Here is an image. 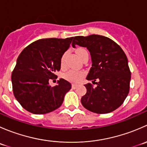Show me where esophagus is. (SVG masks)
Returning <instances> with one entry per match:
<instances>
[{
  "instance_id": "obj_1",
  "label": "esophagus",
  "mask_w": 147,
  "mask_h": 147,
  "mask_svg": "<svg viewBox=\"0 0 147 147\" xmlns=\"http://www.w3.org/2000/svg\"><path fill=\"white\" fill-rule=\"evenodd\" d=\"M78 84H72V89H75V88H77V87H78Z\"/></svg>"
}]
</instances>
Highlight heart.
<instances>
[{"instance_id":"b5f03b06","label":"heart","mask_w":147,"mask_h":147,"mask_svg":"<svg viewBox=\"0 0 147 147\" xmlns=\"http://www.w3.org/2000/svg\"><path fill=\"white\" fill-rule=\"evenodd\" d=\"M84 51H86L85 49L84 48H78L77 49L76 53L78 55V56L80 57H81L82 54L84 53ZM60 66L62 67H65V55H63L62 56L61 59H60ZM84 73L81 71H77V70H69L68 71L67 73L65 74L64 77L67 80L69 81V82H79L82 79L83 76H84Z\"/></svg>"}]
</instances>
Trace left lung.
Wrapping results in <instances>:
<instances>
[{
	"label": "left lung",
	"instance_id": "1",
	"mask_svg": "<svg viewBox=\"0 0 147 147\" xmlns=\"http://www.w3.org/2000/svg\"><path fill=\"white\" fill-rule=\"evenodd\" d=\"M87 47L92 59V67L86 79L96 82L84 84L87 93L81 103L85 109L97 114L113 112L123 104L129 92L131 72L125 53L110 38L99 35L76 36L72 45Z\"/></svg>",
	"mask_w": 147,
	"mask_h": 147
}]
</instances>
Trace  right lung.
<instances>
[{"label":"right lung","instance_id":"obj_1","mask_svg":"<svg viewBox=\"0 0 147 147\" xmlns=\"http://www.w3.org/2000/svg\"><path fill=\"white\" fill-rule=\"evenodd\" d=\"M73 37L45 38L35 41L19 55L12 72L13 94L25 109L43 115L60 107L71 84L64 79L51 87L49 80L57 78L60 59L69 48Z\"/></svg>","mask_w":147,"mask_h":147}]
</instances>
